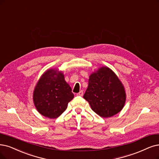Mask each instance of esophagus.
<instances>
[{"label":"esophagus","instance_id":"obj_1","mask_svg":"<svg viewBox=\"0 0 159 159\" xmlns=\"http://www.w3.org/2000/svg\"><path fill=\"white\" fill-rule=\"evenodd\" d=\"M76 95L79 96H83V91H80L79 93H76Z\"/></svg>","mask_w":159,"mask_h":159}]
</instances>
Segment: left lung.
Segmentation results:
<instances>
[{"mask_svg":"<svg viewBox=\"0 0 159 159\" xmlns=\"http://www.w3.org/2000/svg\"><path fill=\"white\" fill-rule=\"evenodd\" d=\"M83 98L96 113L103 118H108L123 109L126 95L125 86L117 75L104 66L90 75Z\"/></svg>","mask_w":159,"mask_h":159,"instance_id":"1","label":"left lung"}]
</instances>
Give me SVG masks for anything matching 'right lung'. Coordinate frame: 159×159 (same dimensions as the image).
<instances>
[{"label":"right lung","mask_w":159,"mask_h":159,"mask_svg":"<svg viewBox=\"0 0 159 159\" xmlns=\"http://www.w3.org/2000/svg\"><path fill=\"white\" fill-rule=\"evenodd\" d=\"M74 98L71 88L62 71L49 69L41 75L33 91V99L38 112L49 119H56Z\"/></svg>","instance_id":"1"}]
</instances>
